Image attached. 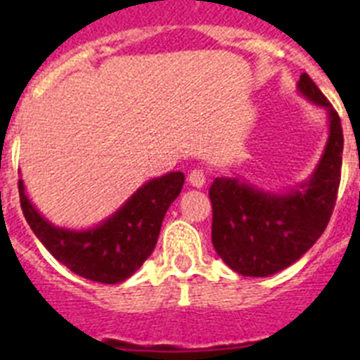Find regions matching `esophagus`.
<instances>
[{"mask_svg": "<svg viewBox=\"0 0 360 360\" xmlns=\"http://www.w3.org/2000/svg\"><path fill=\"white\" fill-rule=\"evenodd\" d=\"M187 180H189V184L193 187H203L205 186V182H207V176H205V173H203V169H193L189 173V176H187Z\"/></svg>", "mask_w": 360, "mask_h": 360, "instance_id": "obj_1", "label": "esophagus"}]
</instances>
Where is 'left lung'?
Returning <instances> with one entry per match:
<instances>
[{"label":"left lung","instance_id":"left-lung-1","mask_svg":"<svg viewBox=\"0 0 360 360\" xmlns=\"http://www.w3.org/2000/svg\"><path fill=\"white\" fill-rule=\"evenodd\" d=\"M297 90L328 115V141L307 182L270 193L240 176H221L209 189L212 245L241 276L266 278L297 262L319 240L335 205L345 144L341 119L307 73Z\"/></svg>","mask_w":360,"mask_h":360}]
</instances>
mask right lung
<instances>
[{
  "mask_svg": "<svg viewBox=\"0 0 360 360\" xmlns=\"http://www.w3.org/2000/svg\"><path fill=\"white\" fill-rule=\"evenodd\" d=\"M184 173L171 171L153 178L129 196L110 218L91 229L56 227L25 193L19 180V200L28 225L57 262L90 281H126L151 256L162 221L184 187Z\"/></svg>",
  "mask_w": 360,
  "mask_h": 360,
  "instance_id": "add662e5",
  "label": "right lung"
}]
</instances>
